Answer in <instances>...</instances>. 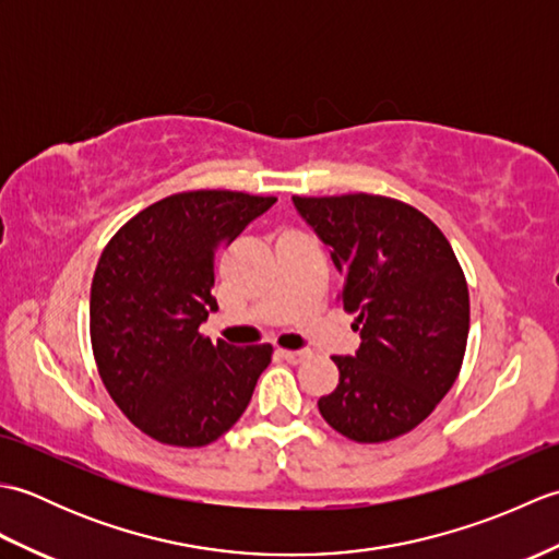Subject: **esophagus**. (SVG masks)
<instances>
[{"instance_id": "34e87169", "label": "esophagus", "mask_w": 559, "mask_h": 559, "mask_svg": "<svg viewBox=\"0 0 559 559\" xmlns=\"http://www.w3.org/2000/svg\"><path fill=\"white\" fill-rule=\"evenodd\" d=\"M278 355L283 360H288L290 365H298L305 358H310V350H286V348H278Z\"/></svg>"}]
</instances>
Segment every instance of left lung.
Segmentation results:
<instances>
[{
  "instance_id": "8db88e82",
  "label": "left lung",
  "mask_w": 559,
  "mask_h": 559,
  "mask_svg": "<svg viewBox=\"0 0 559 559\" xmlns=\"http://www.w3.org/2000/svg\"><path fill=\"white\" fill-rule=\"evenodd\" d=\"M334 252L338 300L355 314L360 348L334 355L338 384L319 413L360 444L418 427L447 396L466 355L468 283L444 233L399 199L353 192L293 197Z\"/></svg>"
}]
</instances>
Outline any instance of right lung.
<instances>
[{"label": "right lung", "instance_id": "obj_1", "mask_svg": "<svg viewBox=\"0 0 559 559\" xmlns=\"http://www.w3.org/2000/svg\"><path fill=\"white\" fill-rule=\"evenodd\" d=\"M276 197L192 189L139 211L105 245L91 283L98 374L132 425L170 447L216 442L252 401L271 343H211L213 259Z\"/></svg>", "mask_w": 559, "mask_h": 559}]
</instances>
